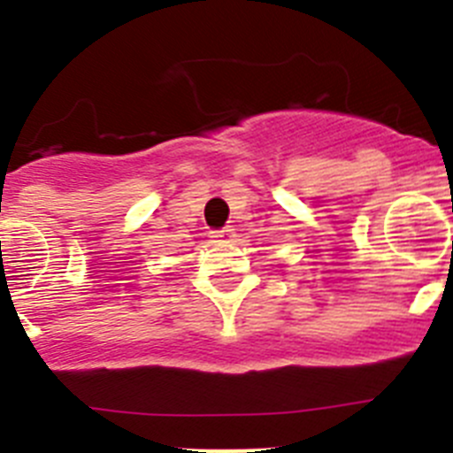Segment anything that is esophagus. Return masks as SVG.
Returning a JSON list of instances; mask_svg holds the SVG:
<instances>
[{
    "mask_svg": "<svg viewBox=\"0 0 453 453\" xmlns=\"http://www.w3.org/2000/svg\"><path fill=\"white\" fill-rule=\"evenodd\" d=\"M211 238H213L215 242H231V240L235 238V229H231V226H224V229L211 231Z\"/></svg>",
    "mask_w": 453,
    "mask_h": 453,
    "instance_id": "esophagus-1",
    "label": "esophagus"
}]
</instances>
